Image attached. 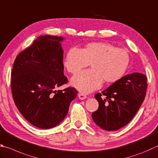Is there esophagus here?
<instances>
[{
  "mask_svg": "<svg viewBox=\"0 0 158 158\" xmlns=\"http://www.w3.org/2000/svg\"><path fill=\"white\" fill-rule=\"evenodd\" d=\"M78 96H79V98L80 99H81V100L85 99V98H87V96L85 95V94H83V93H79Z\"/></svg>",
  "mask_w": 158,
  "mask_h": 158,
  "instance_id": "obj_1",
  "label": "esophagus"
}]
</instances>
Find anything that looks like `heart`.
Returning a JSON list of instances; mask_svg holds the SVG:
<instances>
[{"label":"heart","mask_w":158,"mask_h":158,"mask_svg":"<svg viewBox=\"0 0 158 158\" xmlns=\"http://www.w3.org/2000/svg\"><path fill=\"white\" fill-rule=\"evenodd\" d=\"M90 63L92 69L72 79V84L84 93L101 87L104 79L107 83L121 79L128 70L130 56L127 51L108 43H91L82 50L71 48L65 56L64 66L69 73L76 74Z\"/></svg>","instance_id":"heart-1"}]
</instances>
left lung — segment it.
<instances>
[{
  "label": "left lung",
  "instance_id": "8db88e82",
  "mask_svg": "<svg viewBox=\"0 0 158 158\" xmlns=\"http://www.w3.org/2000/svg\"><path fill=\"white\" fill-rule=\"evenodd\" d=\"M147 77L135 73L123 77L94 97L99 108L93 121L106 131L118 130L130 122L141 106L147 90Z\"/></svg>",
  "mask_w": 158,
  "mask_h": 158
}]
</instances>
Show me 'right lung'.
<instances>
[{
	"mask_svg": "<svg viewBox=\"0 0 158 158\" xmlns=\"http://www.w3.org/2000/svg\"><path fill=\"white\" fill-rule=\"evenodd\" d=\"M61 36H41L17 55L11 70V90L20 113L34 127H56L67 115L70 102L78 93L68 87L64 74Z\"/></svg>",
	"mask_w": 158,
	"mask_h": 158,
	"instance_id": "right-lung-1",
	"label": "right lung"
}]
</instances>
